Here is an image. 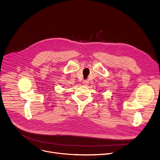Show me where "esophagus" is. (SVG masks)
I'll return each instance as SVG.
<instances>
[{"label":"esophagus","mask_w":160,"mask_h":160,"mask_svg":"<svg viewBox=\"0 0 160 160\" xmlns=\"http://www.w3.org/2000/svg\"><path fill=\"white\" fill-rule=\"evenodd\" d=\"M82 83H83V84H84V85H88L89 83V81L88 80H83Z\"/></svg>","instance_id":"34e87169"}]
</instances>
